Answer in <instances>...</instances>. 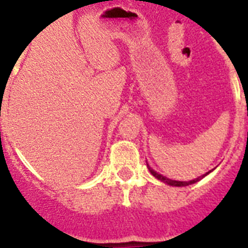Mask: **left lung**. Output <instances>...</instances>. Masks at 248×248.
<instances>
[{"instance_id":"left-lung-1","label":"left lung","mask_w":248,"mask_h":248,"mask_svg":"<svg viewBox=\"0 0 248 248\" xmlns=\"http://www.w3.org/2000/svg\"><path fill=\"white\" fill-rule=\"evenodd\" d=\"M149 167V166H148ZM149 170H150V173H152L153 176L155 177V178H158V180H160L162 181V182H164V183H167V185H170V186H188V185H192V183H195V182H197V181H200L201 178H202V177H205L206 176V174H208V173H206V174H204V176H201V177H199V178H196V180H192V181H188V182H182V181H173V180H170V178H167V177H164V176H162V174H159V173H156L155 170H153L152 168H150V167H149Z\"/></svg>"}]
</instances>
